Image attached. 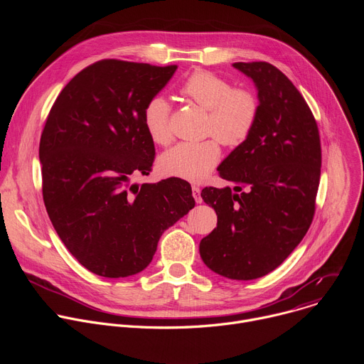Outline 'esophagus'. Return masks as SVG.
<instances>
[{
	"label": "esophagus",
	"mask_w": 364,
	"mask_h": 364,
	"mask_svg": "<svg viewBox=\"0 0 364 364\" xmlns=\"http://www.w3.org/2000/svg\"><path fill=\"white\" fill-rule=\"evenodd\" d=\"M191 190H193V197H194L196 203H201V201H203V198H201V196H200V187L193 186V187H191Z\"/></svg>",
	"instance_id": "1"
}]
</instances>
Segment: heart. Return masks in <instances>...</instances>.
Masks as SVG:
<instances>
[{"instance_id": "obj_1", "label": "heart", "mask_w": 364, "mask_h": 364, "mask_svg": "<svg viewBox=\"0 0 364 364\" xmlns=\"http://www.w3.org/2000/svg\"><path fill=\"white\" fill-rule=\"evenodd\" d=\"M180 90L207 111L205 134L213 136L200 142H180L167 149L159 159V170L168 177L200 183L220 161L219 140L223 145L237 146L250 136L259 115V99L250 89L235 87L226 77L207 70L191 73ZM142 124L155 144L167 145L171 141V105L166 96L155 95L146 100Z\"/></svg>"}]
</instances>
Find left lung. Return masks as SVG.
Listing matches in <instances>:
<instances>
[{
  "label": "left lung",
  "mask_w": 364,
  "mask_h": 364,
  "mask_svg": "<svg viewBox=\"0 0 364 364\" xmlns=\"http://www.w3.org/2000/svg\"><path fill=\"white\" fill-rule=\"evenodd\" d=\"M249 76L259 97L250 136L219 166L230 187H205L203 200L218 228L200 242L213 272L237 281L277 269L298 246L316 213L321 142L316 118L294 83L267 62L233 63Z\"/></svg>",
  "instance_id": "1"
}]
</instances>
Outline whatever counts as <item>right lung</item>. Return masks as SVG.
Here are the masks:
<instances>
[{
	"label": "right lung",
	"mask_w": 364,
	"mask_h": 364,
	"mask_svg": "<svg viewBox=\"0 0 364 364\" xmlns=\"http://www.w3.org/2000/svg\"><path fill=\"white\" fill-rule=\"evenodd\" d=\"M176 70L99 60L63 87L46 119L38 148L46 210L69 252L99 277L145 269L163 232L196 204L181 178L131 184L149 174L155 155L144 105Z\"/></svg>",
	"instance_id": "1"
}]
</instances>
